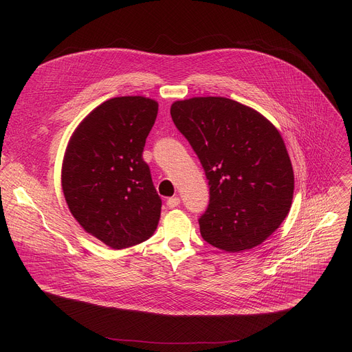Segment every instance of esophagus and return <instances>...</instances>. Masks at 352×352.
Wrapping results in <instances>:
<instances>
[{
	"label": "esophagus",
	"mask_w": 352,
	"mask_h": 352,
	"mask_svg": "<svg viewBox=\"0 0 352 352\" xmlns=\"http://www.w3.org/2000/svg\"><path fill=\"white\" fill-rule=\"evenodd\" d=\"M166 206H168L170 208H175L179 206V198L178 197H171L166 199Z\"/></svg>",
	"instance_id": "34e87169"
}]
</instances>
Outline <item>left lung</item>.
Returning <instances> with one entry per match:
<instances>
[{
	"label": "left lung",
	"mask_w": 352,
	"mask_h": 352,
	"mask_svg": "<svg viewBox=\"0 0 352 352\" xmlns=\"http://www.w3.org/2000/svg\"><path fill=\"white\" fill-rule=\"evenodd\" d=\"M171 117L208 179L202 238L227 252L263 244L288 215L294 195L292 164L278 129L226 97L175 101Z\"/></svg>",
	"instance_id": "8db88e82"
}]
</instances>
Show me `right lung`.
Wrapping results in <instances>:
<instances>
[{
    "label": "right lung",
    "mask_w": 352,
    "mask_h": 352,
    "mask_svg": "<svg viewBox=\"0 0 352 352\" xmlns=\"http://www.w3.org/2000/svg\"><path fill=\"white\" fill-rule=\"evenodd\" d=\"M158 114L155 100H107L78 124L63 160L61 186L72 217L85 232L121 250L157 230L161 198L142 160Z\"/></svg>",
    "instance_id": "obj_1"
}]
</instances>
